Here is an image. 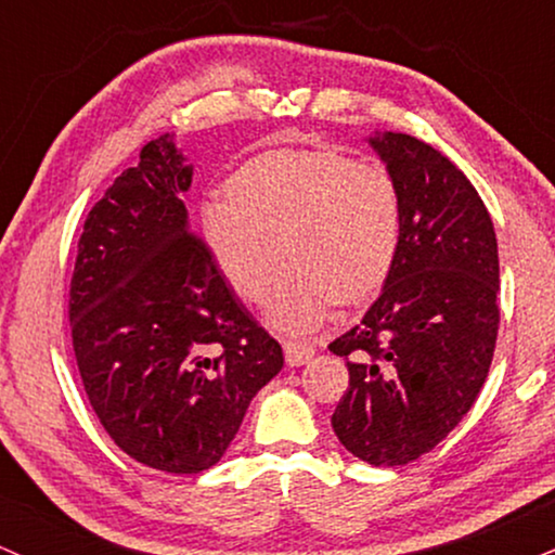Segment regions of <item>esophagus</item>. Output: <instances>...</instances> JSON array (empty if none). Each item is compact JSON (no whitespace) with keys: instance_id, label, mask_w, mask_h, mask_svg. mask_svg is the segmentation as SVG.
<instances>
[{"instance_id":"34e87169","label":"esophagus","mask_w":555,"mask_h":555,"mask_svg":"<svg viewBox=\"0 0 555 555\" xmlns=\"http://www.w3.org/2000/svg\"><path fill=\"white\" fill-rule=\"evenodd\" d=\"M283 350H285V361H288V366H304L306 361H311V356H314V348L311 345H304V343H283Z\"/></svg>"}]
</instances>
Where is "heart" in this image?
Here are the masks:
<instances>
[{"label": "heart", "mask_w": 555, "mask_h": 555, "mask_svg": "<svg viewBox=\"0 0 555 555\" xmlns=\"http://www.w3.org/2000/svg\"><path fill=\"white\" fill-rule=\"evenodd\" d=\"M205 246L231 288L259 301L275 264L285 267L267 296V319L306 332L332 301L356 304L387 280L402 233L395 179L332 150H272L233 176L231 192L202 202Z\"/></svg>", "instance_id": "heart-1"}]
</instances>
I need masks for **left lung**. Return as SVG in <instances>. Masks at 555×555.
<instances>
[{
  "label": "left lung",
  "instance_id": "left-lung-1",
  "mask_svg": "<svg viewBox=\"0 0 555 555\" xmlns=\"http://www.w3.org/2000/svg\"><path fill=\"white\" fill-rule=\"evenodd\" d=\"M369 145L400 192L402 233L379 298L330 343L350 374L332 428L358 460L397 467L447 439L483 387L499 335V246L483 199L439 150L400 132Z\"/></svg>",
  "mask_w": 555,
  "mask_h": 555
}]
</instances>
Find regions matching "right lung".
Instances as JSON below:
<instances>
[{"label":"right lung","instance_id":"add662e5","mask_svg":"<svg viewBox=\"0 0 555 555\" xmlns=\"http://www.w3.org/2000/svg\"><path fill=\"white\" fill-rule=\"evenodd\" d=\"M192 166L171 134L150 140L85 220L69 327L85 395L114 444L163 473L210 470L251 397L283 369L181 194Z\"/></svg>","mask_w":555,"mask_h":555}]
</instances>
